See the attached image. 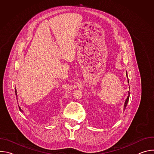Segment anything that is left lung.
Returning a JSON list of instances; mask_svg holds the SVG:
<instances>
[{"label": "left lung", "mask_w": 154, "mask_h": 154, "mask_svg": "<svg viewBox=\"0 0 154 154\" xmlns=\"http://www.w3.org/2000/svg\"><path fill=\"white\" fill-rule=\"evenodd\" d=\"M126 75H127V74H126ZM129 96H130V93H129V91H128V96H127V98L126 99V100H125V103H124V109H125V107H126V106H127V103H128V99H129Z\"/></svg>", "instance_id": "left-lung-1"}]
</instances>
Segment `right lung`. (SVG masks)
<instances>
[{"label":"right lung","mask_w":154,"mask_h":154,"mask_svg":"<svg viewBox=\"0 0 154 154\" xmlns=\"http://www.w3.org/2000/svg\"><path fill=\"white\" fill-rule=\"evenodd\" d=\"M15 93H16V90H15ZM19 109L20 110V107H19Z\"/></svg>","instance_id":"obj_1"}]
</instances>
